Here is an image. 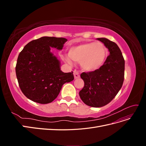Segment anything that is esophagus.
<instances>
[{
	"mask_svg": "<svg viewBox=\"0 0 146 146\" xmlns=\"http://www.w3.org/2000/svg\"><path fill=\"white\" fill-rule=\"evenodd\" d=\"M74 76L75 78H78L80 77V74H79V72L78 71H77L76 70H74Z\"/></svg>",
	"mask_w": 146,
	"mask_h": 146,
	"instance_id": "1",
	"label": "esophagus"
}]
</instances>
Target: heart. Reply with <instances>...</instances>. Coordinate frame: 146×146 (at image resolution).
I'll return each instance as SVG.
<instances>
[{"instance_id": "b5f03b06", "label": "heart", "mask_w": 146, "mask_h": 146, "mask_svg": "<svg viewBox=\"0 0 146 146\" xmlns=\"http://www.w3.org/2000/svg\"><path fill=\"white\" fill-rule=\"evenodd\" d=\"M108 48L100 42H89L72 47L69 50V56L75 61L80 62L83 70L92 72L100 69L104 64L108 56ZM66 62L71 61L66 58Z\"/></svg>"}]
</instances>
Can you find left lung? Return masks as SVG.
<instances>
[{"label":"left lung","instance_id":"obj_1","mask_svg":"<svg viewBox=\"0 0 146 146\" xmlns=\"http://www.w3.org/2000/svg\"><path fill=\"white\" fill-rule=\"evenodd\" d=\"M98 39L108 48L110 55L100 69L80 75L85 85L79 95L83 102L91 107L109 104L121 90L124 80L125 61L120 48L107 38Z\"/></svg>","mask_w":146,"mask_h":146}]
</instances>
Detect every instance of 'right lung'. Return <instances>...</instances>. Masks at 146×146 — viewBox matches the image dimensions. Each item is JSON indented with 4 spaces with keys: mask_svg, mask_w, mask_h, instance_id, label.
I'll return each instance as SVG.
<instances>
[{
    "mask_svg": "<svg viewBox=\"0 0 146 146\" xmlns=\"http://www.w3.org/2000/svg\"><path fill=\"white\" fill-rule=\"evenodd\" d=\"M64 38L43 36L25 45L19 54L16 74L20 89L28 99L41 104L54 101L65 83L74 80L73 72L64 73L50 47L61 50Z\"/></svg>",
    "mask_w": 146,
    "mask_h": 146,
    "instance_id": "obj_1",
    "label": "right lung"
}]
</instances>
